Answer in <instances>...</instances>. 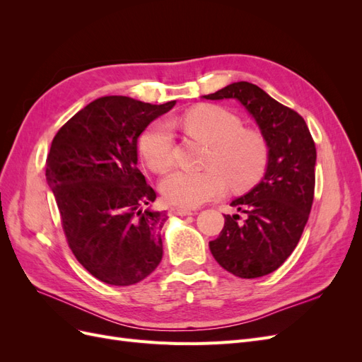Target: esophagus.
Segmentation results:
<instances>
[{
    "label": "esophagus",
    "mask_w": 362,
    "mask_h": 362,
    "mask_svg": "<svg viewBox=\"0 0 362 362\" xmlns=\"http://www.w3.org/2000/svg\"><path fill=\"white\" fill-rule=\"evenodd\" d=\"M170 211L173 214H178V216H190V214H193V210H190V208H184V206H172Z\"/></svg>",
    "instance_id": "1"
}]
</instances>
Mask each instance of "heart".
Here are the masks:
<instances>
[{
    "mask_svg": "<svg viewBox=\"0 0 362 362\" xmlns=\"http://www.w3.org/2000/svg\"><path fill=\"white\" fill-rule=\"evenodd\" d=\"M173 124L208 145L205 169H177L161 180L160 189L169 202L184 208L198 206L222 196L226 181L233 189H246L257 182L269 163L266 137L243 128L237 115L218 105H201L185 112ZM175 136L169 120L151 124L139 139V149L148 166L164 172L172 166Z\"/></svg>",
    "mask_w": 362,
    "mask_h": 362,
    "instance_id": "obj_1",
    "label": "heart"
}]
</instances>
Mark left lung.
<instances>
[{
	"instance_id": "1",
	"label": "left lung",
	"mask_w": 362,
	"mask_h": 362,
	"mask_svg": "<svg viewBox=\"0 0 362 362\" xmlns=\"http://www.w3.org/2000/svg\"><path fill=\"white\" fill-rule=\"evenodd\" d=\"M205 100H237L255 119L269 145V163L254 189L231 202L240 214H225L210 242L216 261L245 279L266 276L284 264L308 222L315 185V145L303 117L258 86L238 81Z\"/></svg>"
}]
</instances>
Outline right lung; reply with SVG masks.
<instances>
[{"label":"right lung","mask_w":362,"mask_h":362,"mask_svg":"<svg viewBox=\"0 0 362 362\" xmlns=\"http://www.w3.org/2000/svg\"><path fill=\"white\" fill-rule=\"evenodd\" d=\"M173 105L98 98L51 144L45 175L66 242L80 264L110 286H133L161 261L168 216L151 208L157 194L137 168V139Z\"/></svg>","instance_id":"add662e5"}]
</instances>
